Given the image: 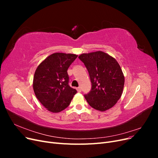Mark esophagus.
I'll return each mask as SVG.
<instances>
[{
  "label": "esophagus",
  "mask_w": 158,
  "mask_h": 158,
  "mask_svg": "<svg viewBox=\"0 0 158 158\" xmlns=\"http://www.w3.org/2000/svg\"><path fill=\"white\" fill-rule=\"evenodd\" d=\"M76 90H77L78 92H81V88L80 87H78L77 88H76Z\"/></svg>",
  "instance_id": "34e87169"
}]
</instances>
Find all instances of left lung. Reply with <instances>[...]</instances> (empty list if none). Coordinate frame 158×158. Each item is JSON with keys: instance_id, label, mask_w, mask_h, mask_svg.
Here are the masks:
<instances>
[{"instance_id": "obj_1", "label": "left lung", "mask_w": 158, "mask_h": 158, "mask_svg": "<svg viewBox=\"0 0 158 158\" xmlns=\"http://www.w3.org/2000/svg\"><path fill=\"white\" fill-rule=\"evenodd\" d=\"M78 58L86 67L92 82L90 92L84 95L87 102L100 111L113 107L121 96L125 84L117 61L102 51L83 53Z\"/></svg>"}]
</instances>
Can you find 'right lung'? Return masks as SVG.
Listing matches in <instances>:
<instances>
[{
  "label": "right lung",
  "mask_w": 158,
  "mask_h": 158,
  "mask_svg": "<svg viewBox=\"0 0 158 158\" xmlns=\"http://www.w3.org/2000/svg\"><path fill=\"white\" fill-rule=\"evenodd\" d=\"M74 54L55 52L37 66L33 88L36 98L48 111L59 113L67 107L77 92L69 84L67 73L70 65L77 58Z\"/></svg>",
  "instance_id": "obj_1"
}]
</instances>
